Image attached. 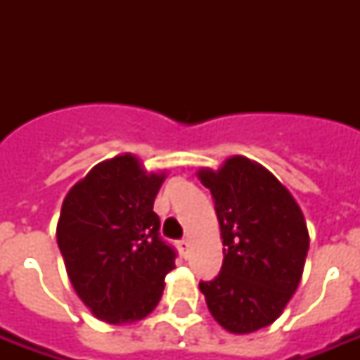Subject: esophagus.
<instances>
[{"label": "esophagus", "mask_w": 360, "mask_h": 360, "mask_svg": "<svg viewBox=\"0 0 360 360\" xmlns=\"http://www.w3.org/2000/svg\"><path fill=\"white\" fill-rule=\"evenodd\" d=\"M188 246H191V243H188V239H181L179 240V250L183 256H186L188 254Z\"/></svg>", "instance_id": "34e87169"}]
</instances>
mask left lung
I'll use <instances>...</instances> for the list:
<instances>
[{
	"label": "left lung",
	"mask_w": 360,
	"mask_h": 360,
	"mask_svg": "<svg viewBox=\"0 0 360 360\" xmlns=\"http://www.w3.org/2000/svg\"><path fill=\"white\" fill-rule=\"evenodd\" d=\"M211 191L224 245L219 276L200 282L209 312L230 333H252L278 318L301 282L308 230L301 207L271 172L233 157L200 169Z\"/></svg>",
	"instance_id": "obj_1"
}]
</instances>
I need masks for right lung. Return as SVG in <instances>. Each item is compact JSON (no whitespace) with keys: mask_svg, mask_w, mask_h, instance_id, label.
I'll return each instance as SVG.
<instances>
[{"mask_svg":"<svg viewBox=\"0 0 360 360\" xmlns=\"http://www.w3.org/2000/svg\"><path fill=\"white\" fill-rule=\"evenodd\" d=\"M164 175L132 155L97 164L67 194L58 245L78 297L108 323H132L160 301L177 252L160 237L153 202Z\"/></svg>","mask_w":360,"mask_h":360,"instance_id":"obj_1","label":"right lung"}]
</instances>
